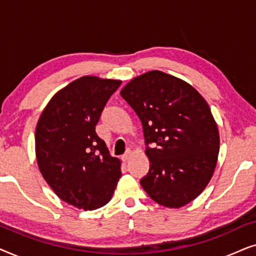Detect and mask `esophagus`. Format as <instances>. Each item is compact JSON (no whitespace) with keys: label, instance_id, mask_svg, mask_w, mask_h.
Masks as SVG:
<instances>
[{"label":"esophagus","instance_id":"obj_1","mask_svg":"<svg viewBox=\"0 0 256 256\" xmlns=\"http://www.w3.org/2000/svg\"><path fill=\"white\" fill-rule=\"evenodd\" d=\"M130 155H132V152H130V150H127V152H126L124 155H122V160H129V157H130Z\"/></svg>","mask_w":256,"mask_h":256}]
</instances>
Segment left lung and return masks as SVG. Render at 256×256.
Returning <instances> with one entry per match:
<instances>
[{"mask_svg": "<svg viewBox=\"0 0 256 256\" xmlns=\"http://www.w3.org/2000/svg\"><path fill=\"white\" fill-rule=\"evenodd\" d=\"M120 94L143 127L150 166L142 188L166 208L188 204L208 184L219 154L208 102L188 82L160 71L132 79Z\"/></svg>", "mask_w": 256, "mask_h": 256, "instance_id": "8db88e82", "label": "left lung"}]
</instances>
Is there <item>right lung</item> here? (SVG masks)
<instances>
[{"instance_id": "add662e5", "label": "right lung", "mask_w": 256, "mask_h": 256, "mask_svg": "<svg viewBox=\"0 0 256 256\" xmlns=\"http://www.w3.org/2000/svg\"><path fill=\"white\" fill-rule=\"evenodd\" d=\"M120 80L82 76L56 94L36 128V156L44 180L62 200L96 210L110 200L121 177V163L112 157L96 132L104 106Z\"/></svg>"}]
</instances>
